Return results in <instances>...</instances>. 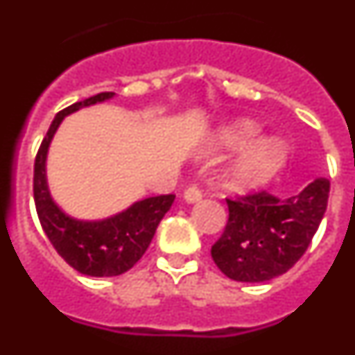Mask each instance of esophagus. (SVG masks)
<instances>
[{"label":"esophagus","mask_w":355,"mask_h":355,"mask_svg":"<svg viewBox=\"0 0 355 355\" xmlns=\"http://www.w3.org/2000/svg\"><path fill=\"white\" fill-rule=\"evenodd\" d=\"M183 197H184V200H187L188 205H193V202H197V200L202 199V192H200L197 187H190V188H187V190H184Z\"/></svg>","instance_id":"34e87169"}]
</instances>
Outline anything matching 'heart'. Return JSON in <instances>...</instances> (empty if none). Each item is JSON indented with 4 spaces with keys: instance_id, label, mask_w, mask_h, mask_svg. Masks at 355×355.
<instances>
[{
    "instance_id": "b5f03b06",
    "label": "heart",
    "mask_w": 355,
    "mask_h": 355,
    "mask_svg": "<svg viewBox=\"0 0 355 355\" xmlns=\"http://www.w3.org/2000/svg\"><path fill=\"white\" fill-rule=\"evenodd\" d=\"M261 128L250 119H240L222 128L216 135V142L222 149L238 150L254 142L234 159L224 174V187L233 192H250L263 187L286 165L290 147L279 137L258 139Z\"/></svg>"
}]
</instances>
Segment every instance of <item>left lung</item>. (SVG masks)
<instances>
[{
  "mask_svg": "<svg viewBox=\"0 0 355 355\" xmlns=\"http://www.w3.org/2000/svg\"><path fill=\"white\" fill-rule=\"evenodd\" d=\"M329 188V180L316 178L288 199L268 192L225 199L229 220L211 247L215 265L240 283H265L286 274L302 258L324 218Z\"/></svg>",
  "mask_w": 355,
  "mask_h": 355,
  "instance_id": "left-lung-1",
  "label": "left lung"
}]
</instances>
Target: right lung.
<instances>
[{"mask_svg": "<svg viewBox=\"0 0 355 355\" xmlns=\"http://www.w3.org/2000/svg\"><path fill=\"white\" fill-rule=\"evenodd\" d=\"M112 97L114 92H101L58 112L40 144L33 171V197L44 233L74 270L92 277H114L130 270L144 256L156 227L175 199L172 193L147 197L101 220L74 218L55 202L46 178V159L56 130L67 115Z\"/></svg>", "mask_w": 355, "mask_h": 355, "instance_id": "right-lung-1", "label": "right lung"}]
</instances>
